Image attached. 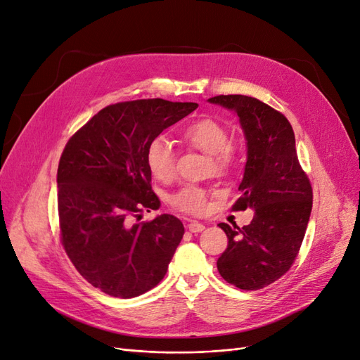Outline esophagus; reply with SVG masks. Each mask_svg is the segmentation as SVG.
<instances>
[{"label": "esophagus", "mask_w": 360, "mask_h": 360, "mask_svg": "<svg viewBox=\"0 0 360 360\" xmlns=\"http://www.w3.org/2000/svg\"><path fill=\"white\" fill-rule=\"evenodd\" d=\"M204 225L202 224H200V222H191V224H188V230L191 231V233H201V231H204Z\"/></svg>", "instance_id": "esophagus-1"}]
</instances>
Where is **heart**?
<instances>
[{"label": "heart", "mask_w": 360, "mask_h": 360, "mask_svg": "<svg viewBox=\"0 0 360 360\" xmlns=\"http://www.w3.org/2000/svg\"><path fill=\"white\" fill-rule=\"evenodd\" d=\"M181 138L195 148L210 155L212 168L222 172L236 160V150L228 144L226 129L212 118L195 120L181 129ZM146 160L150 172L160 180L169 181L176 176V158L169 141L165 136H156L150 141L146 151ZM209 192L197 184H186L171 197V205L177 210L192 214H201L207 210Z\"/></svg>", "instance_id": "obj_1"}]
</instances>
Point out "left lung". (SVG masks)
Returning a JSON list of instances; mask_svg holds the SVG:
<instances>
[{
	"mask_svg": "<svg viewBox=\"0 0 360 360\" xmlns=\"http://www.w3.org/2000/svg\"><path fill=\"white\" fill-rule=\"evenodd\" d=\"M210 103L233 111L246 139V165L234 210L252 209L238 228L219 224L228 248L217 258L221 276L240 290H259L287 274L296 259L312 210V188L303 172L288 120L255 97L216 96Z\"/></svg>",
	"mask_w": 360,
	"mask_h": 360,
	"instance_id": "1",
	"label": "left lung"
}]
</instances>
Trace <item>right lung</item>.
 Instances as JSON below:
<instances>
[{
	"label": "right lung",
	"mask_w": 360,
	"mask_h": 360,
	"mask_svg": "<svg viewBox=\"0 0 360 360\" xmlns=\"http://www.w3.org/2000/svg\"><path fill=\"white\" fill-rule=\"evenodd\" d=\"M198 108L143 99L103 108L66 144L57 172L61 242L76 270L110 296L130 299L156 287L184 234L158 210L146 151L151 139Z\"/></svg>",
	"instance_id": "obj_1"
}]
</instances>
